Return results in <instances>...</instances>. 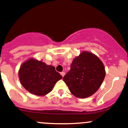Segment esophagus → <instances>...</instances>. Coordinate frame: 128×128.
<instances>
[{
    "label": "esophagus",
    "mask_w": 128,
    "mask_h": 128,
    "mask_svg": "<svg viewBox=\"0 0 128 128\" xmlns=\"http://www.w3.org/2000/svg\"><path fill=\"white\" fill-rule=\"evenodd\" d=\"M61 75L62 77H64V76L65 75V72H61Z\"/></svg>",
    "instance_id": "1"
}]
</instances>
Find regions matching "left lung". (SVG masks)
<instances>
[{
    "label": "left lung",
    "instance_id": "obj_1",
    "mask_svg": "<svg viewBox=\"0 0 128 128\" xmlns=\"http://www.w3.org/2000/svg\"><path fill=\"white\" fill-rule=\"evenodd\" d=\"M106 72L102 61L95 54L82 52L73 60L70 70L63 81L74 95L80 98L95 94L104 79Z\"/></svg>",
    "mask_w": 128,
    "mask_h": 128
}]
</instances>
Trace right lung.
<instances>
[{
  "instance_id": "right-lung-1",
  "label": "right lung",
  "mask_w": 128,
  "mask_h": 128,
  "mask_svg": "<svg viewBox=\"0 0 128 128\" xmlns=\"http://www.w3.org/2000/svg\"><path fill=\"white\" fill-rule=\"evenodd\" d=\"M19 78L21 84L29 92L43 96L51 92L62 77L52 66L31 58L20 66Z\"/></svg>"
}]
</instances>
